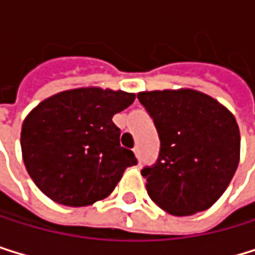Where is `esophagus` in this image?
I'll use <instances>...</instances> for the list:
<instances>
[{
	"instance_id": "34e87169",
	"label": "esophagus",
	"mask_w": 255,
	"mask_h": 255,
	"mask_svg": "<svg viewBox=\"0 0 255 255\" xmlns=\"http://www.w3.org/2000/svg\"><path fill=\"white\" fill-rule=\"evenodd\" d=\"M133 153L136 154V157L139 159V148H137V146H134V148H133Z\"/></svg>"
}]
</instances>
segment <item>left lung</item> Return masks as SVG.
I'll return each instance as SVG.
<instances>
[{
    "label": "left lung",
    "mask_w": 255,
    "mask_h": 255,
    "mask_svg": "<svg viewBox=\"0 0 255 255\" xmlns=\"http://www.w3.org/2000/svg\"><path fill=\"white\" fill-rule=\"evenodd\" d=\"M160 139L154 165L140 171L146 193L173 216H191L219 200L237 170L236 118L211 96L190 90L137 95Z\"/></svg>",
    "instance_id": "8db88e82"
}]
</instances>
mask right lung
<instances>
[{"instance_id": "obj_1", "label": "right lung", "mask_w": 255, "mask_h": 255, "mask_svg": "<svg viewBox=\"0 0 255 255\" xmlns=\"http://www.w3.org/2000/svg\"><path fill=\"white\" fill-rule=\"evenodd\" d=\"M134 93L98 87L61 92L42 101L22 122L21 150L28 176L52 200L87 207L115 190L134 153L119 143L113 116Z\"/></svg>"}]
</instances>
